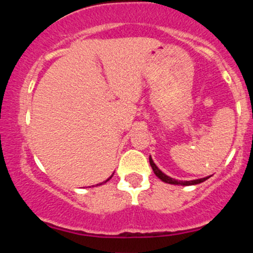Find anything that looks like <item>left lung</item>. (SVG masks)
I'll use <instances>...</instances> for the list:
<instances>
[{
    "label": "left lung",
    "mask_w": 253,
    "mask_h": 253,
    "mask_svg": "<svg viewBox=\"0 0 253 253\" xmlns=\"http://www.w3.org/2000/svg\"><path fill=\"white\" fill-rule=\"evenodd\" d=\"M150 165H151V168H152L153 172L156 173V176L158 177L159 179H162V181H163V182H165V183H169V184L194 185V184H199V183H202V182H205L206 179H208V178H210V176H208V177H205V178L194 179V181H177V179H173V178H171V177H169V176H167V175H165L164 172H162V171L158 169V167H157V165H156L155 163H153V161H152V158H151V156H150Z\"/></svg>",
    "instance_id": "obj_1"
}]
</instances>
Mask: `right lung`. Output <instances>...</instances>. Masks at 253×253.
<instances>
[{"instance_id": "1", "label": "right lung", "mask_w": 253, "mask_h": 253, "mask_svg": "<svg viewBox=\"0 0 253 253\" xmlns=\"http://www.w3.org/2000/svg\"><path fill=\"white\" fill-rule=\"evenodd\" d=\"M110 178H112V176H110L108 179H106V181H104V182H102V183H100V184H96V185H101V184H103V183H107V182H108V181H109V179H110Z\"/></svg>"}]
</instances>
